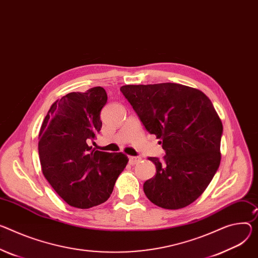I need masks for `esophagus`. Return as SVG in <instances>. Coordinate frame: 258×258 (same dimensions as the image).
Instances as JSON below:
<instances>
[{
  "instance_id": "1",
  "label": "esophagus",
  "mask_w": 258,
  "mask_h": 258,
  "mask_svg": "<svg viewBox=\"0 0 258 258\" xmlns=\"http://www.w3.org/2000/svg\"><path fill=\"white\" fill-rule=\"evenodd\" d=\"M140 160H141V157H139V156H130L128 157L130 165H136V163L139 162Z\"/></svg>"
}]
</instances>
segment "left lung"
I'll return each instance as SVG.
<instances>
[{
    "instance_id": "8db88e82",
    "label": "left lung",
    "mask_w": 258,
    "mask_h": 258,
    "mask_svg": "<svg viewBox=\"0 0 258 258\" xmlns=\"http://www.w3.org/2000/svg\"><path fill=\"white\" fill-rule=\"evenodd\" d=\"M125 99L166 155L148 157L156 174L143 189L154 205L176 210L194 203L220 165L222 122L209 98L177 83L123 85Z\"/></svg>"
}]
</instances>
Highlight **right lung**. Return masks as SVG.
I'll use <instances>...</instances> for the list:
<instances>
[{
    "instance_id": "obj_1",
    "label": "right lung",
    "mask_w": 258,
    "mask_h": 258,
    "mask_svg": "<svg viewBox=\"0 0 258 258\" xmlns=\"http://www.w3.org/2000/svg\"><path fill=\"white\" fill-rule=\"evenodd\" d=\"M106 90L92 87L70 92L45 116L39 133V157L44 177L70 206L88 209L105 203L128 158L90 145L102 127Z\"/></svg>"
}]
</instances>
